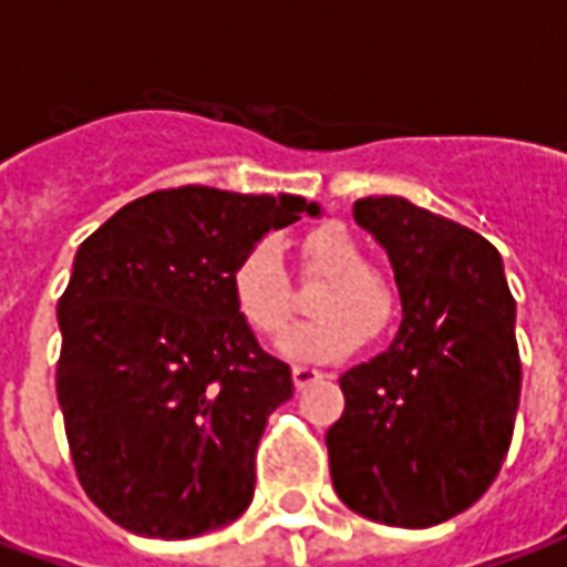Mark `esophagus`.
<instances>
[{
	"mask_svg": "<svg viewBox=\"0 0 567 567\" xmlns=\"http://www.w3.org/2000/svg\"><path fill=\"white\" fill-rule=\"evenodd\" d=\"M291 377H295L297 392H303V389H309V385H316V382L324 380V373H321V370L303 368V364H297V368L291 370Z\"/></svg>",
	"mask_w": 567,
	"mask_h": 567,
	"instance_id": "34e87169",
	"label": "esophagus"
}]
</instances>
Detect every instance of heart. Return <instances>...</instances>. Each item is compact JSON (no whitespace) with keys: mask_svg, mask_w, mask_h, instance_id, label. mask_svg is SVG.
<instances>
[{"mask_svg":"<svg viewBox=\"0 0 567 567\" xmlns=\"http://www.w3.org/2000/svg\"><path fill=\"white\" fill-rule=\"evenodd\" d=\"M303 270L328 276L312 300L316 319L295 324L279 340L291 361H340L368 340V331H385L398 312V291L343 224L328 221L300 236ZM230 297L239 319L260 337H276L295 312L291 282L272 243H258L236 260Z\"/></svg>","mask_w":567,"mask_h":567,"instance_id":"heart-1","label":"heart"}]
</instances>
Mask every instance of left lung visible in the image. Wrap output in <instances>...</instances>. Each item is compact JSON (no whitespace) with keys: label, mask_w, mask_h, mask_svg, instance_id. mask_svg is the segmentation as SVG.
Instances as JSON below:
<instances>
[{"label":"left lung","mask_w":567,"mask_h":567,"mask_svg":"<svg viewBox=\"0 0 567 567\" xmlns=\"http://www.w3.org/2000/svg\"><path fill=\"white\" fill-rule=\"evenodd\" d=\"M355 221L392 260L404 319L394 343L340 377L331 480L373 523L427 528L498 476L523 364L498 248L404 197L358 199Z\"/></svg>","instance_id":"obj_1"}]
</instances>
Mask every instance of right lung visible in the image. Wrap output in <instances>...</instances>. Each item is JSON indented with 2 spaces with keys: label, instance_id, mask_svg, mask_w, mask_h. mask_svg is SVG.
I'll list each match as a JSON object with an SVG mask.
<instances>
[{
  "label": "right lung",
  "instance_id": "1",
  "mask_svg": "<svg viewBox=\"0 0 567 567\" xmlns=\"http://www.w3.org/2000/svg\"><path fill=\"white\" fill-rule=\"evenodd\" d=\"M303 197L187 185L127 203L79 246L56 303V401L87 498L142 537L234 523L291 368L236 316L230 272Z\"/></svg>",
  "mask_w": 567,
  "mask_h": 567
}]
</instances>
